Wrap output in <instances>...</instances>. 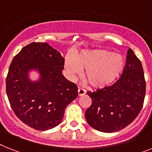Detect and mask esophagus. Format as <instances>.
Listing matches in <instances>:
<instances>
[{
  "label": "esophagus",
  "instance_id": "34e87169",
  "mask_svg": "<svg viewBox=\"0 0 152 152\" xmlns=\"http://www.w3.org/2000/svg\"><path fill=\"white\" fill-rule=\"evenodd\" d=\"M86 93V90L82 88H78V96H84L85 94Z\"/></svg>",
  "mask_w": 152,
  "mask_h": 152
}]
</instances>
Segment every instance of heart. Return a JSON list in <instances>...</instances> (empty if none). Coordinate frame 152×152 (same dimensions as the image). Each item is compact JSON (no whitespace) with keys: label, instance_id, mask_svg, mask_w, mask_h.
I'll return each mask as SVG.
<instances>
[{"label":"heart","instance_id":"heart-1","mask_svg":"<svg viewBox=\"0 0 152 152\" xmlns=\"http://www.w3.org/2000/svg\"><path fill=\"white\" fill-rule=\"evenodd\" d=\"M122 56L106 50L84 51L75 59L67 57L65 68L69 77L74 79L85 69V77L94 88H102L113 82L124 71Z\"/></svg>","mask_w":152,"mask_h":152}]
</instances>
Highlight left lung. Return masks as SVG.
Returning <instances> with one entry per match:
<instances>
[{"label": "left lung", "instance_id": "1", "mask_svg": "<svg viewBox=\"0 0 152 152\" xmlns=\"http://www.w3.org/2000/svg\"><path fill=\"white\" fill-rule=\"evenodd\" d=\"M145 91L142 64L130 48L120 78L110 86L87 91L91 99V105L85 112L87 122L92 128L104 133L125 128L141 112Z\"/></svg>", "mask_w": 152, "mask_h": 152}]
</instances>
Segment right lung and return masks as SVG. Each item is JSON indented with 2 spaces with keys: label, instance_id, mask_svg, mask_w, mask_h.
I'll return each mask as SVG.
<instances>
[{
  "label": "right lung",
  "instance_id": "add662e5",
  "mask_svg": "<svg viewBox=\"0 0 152 152\" xmlns=\"http://www.w3.org/2000/svg\"><path fill=\"white\" fill-rule=\"evenodd\" d=\"M64 58L46 42H32L13 58L6 77V91L18 118L37 130L61 123L65 109L77 97V87L62 75ZM37 69L40 77L32 82L28 72Z\"/></svg>",
  "mask_w": 152,
  "mask_h": 152
}]
</instances>
